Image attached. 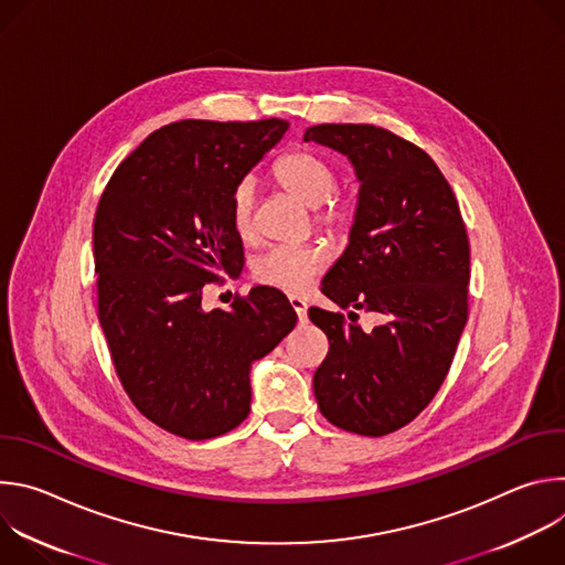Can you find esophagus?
<instances>
[{"label": "esophagus", "mask_w": 565, "mask_h": 565, "mask_svg": "<svg viewBox=\"0 0 565 565\" xmlns=\"http://www.w3.org/2000/svg\"><path fill=\"white\" fill-rule=\"evenodd\" d=\"M290 306H292V310L297 312L299 321H303V319H306V301L299 299V297H290Z\"/></svg>", "instance_id": "34e87169"}]
</instances>
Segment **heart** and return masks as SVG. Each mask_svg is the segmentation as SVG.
<instances>
[{
    "label": "heart",
    "instance_id": "obj_1",
    "mask_svg": "<svg viewBox=\"0 0 565 565\" xmlns=\"http://www.w3.org/2000/svg\"><path fill=\"white\" fill-rule=\"evenodd\" d=\"M273 172L284 190H288L303 205L317 210V223L327 232L340 234L349 227V205L331 199L338 190V170L327 158H321L308 149H292L275 160ZM255 199L257 188L253 179L238 181L232 190V227L244 238L250 236L255 230ZM324 266L327 253L317 246H277L257 257L253 273L257 281L297 295L310 286V281L324 270Z\"/></svg>",
    "mask_w": 565,
    "mask_h": 565
}]
</instances>
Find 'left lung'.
Segmentation results:
<instances>
[{"instance_id":"left-lung-1","label":"left lung","mask_w":565,"mask_h":565,"mask_svg":"<svg viewBox=\"0 0 565 565\" xmlns=\"http://www.w3.org/2000/svg\"><path fill=\"white\" fill-rule=\"evenodd\" d=\"M360 192L349 246L321 281L344 315L310 308L329 338L312 388L329 423L360 436L409 425L438 393L467 324L469 241L458 201L429 153L375 125H315ZM355 309L383 324L362 332Z\"/></svg>"}]
</instances>
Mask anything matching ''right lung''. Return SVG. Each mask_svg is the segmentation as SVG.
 I'll list each match as a JSON object with an SVG mask.
<instances>
[{
	"label": "right lung",
	"mask_w": 565,
	"mask_h": 565,
	"mask_svg": "<svg viewBox=\"0 0 565 565\" xmlns=\"http://www.w3.org/2000/svg\"><path fill=\"white\" fill-rule=\"evenodd\" d=\"M288 120H181L149 134L114 172L94 221L98 317L116 373L153 425L207 440L244 423L250 371L297 324L286 295L255 286L205 310L203 286L244 268L232 190Z\"/></svg>",
	"instance_id": "right-lung-1"
}]
</instances>
